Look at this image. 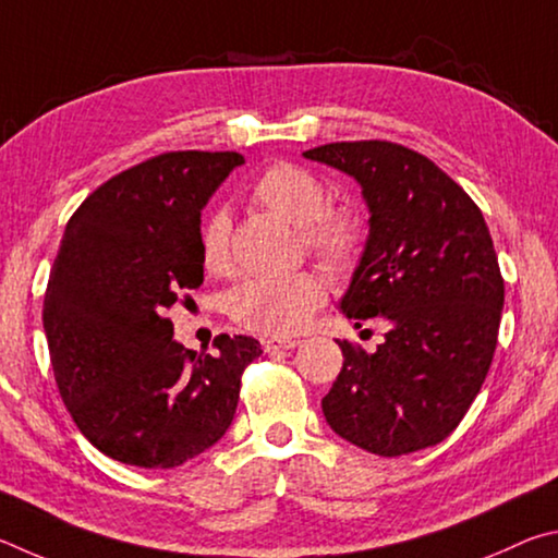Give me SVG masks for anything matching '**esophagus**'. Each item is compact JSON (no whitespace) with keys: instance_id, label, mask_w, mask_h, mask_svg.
Masks as SVG:
<instances>
[{"instance_id":"1","label":"esophagus","mask_w":558,"mask_h":558,"mask_svg":"<svg viewBox=\"0 0 558 558\" xmlns=\"http://www.w3.org/2000/svg\"><path fill=\"white\" fill-rule=\"evenodd\" d=\"M262 345H264V353L274 355V353H281V350L296 348L299 340L296 338H264Z\"/></svg>"}]
</instances>
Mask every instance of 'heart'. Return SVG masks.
<instances>
[{
	"label": "heart",
	"mask_w": 558,
	"mask_h": 558,
	"mask_svg": "<svg viewBox=\"0 0 558 558\" xmlns=\"http://www.w3.org/2000/svg\"><path fill=\"white\" fill-rule=\"evenodd\" d=\"M252 198L301 228L306 247L330 269H350L363 244L360 220L348 210L328 208L324 181L294 163H274L252 183ZM201 262L205 271H230V220L213 213L201 228ZM326 301V281L316 271L287 277H252L230 294L234 324L264 336H291L308 324Z\"/></svg>",
	"instance_id": "1"
}]
</instances>
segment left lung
<instances>
[{
	"mask_svg": "<svg viewBox=\"0 0 558 558\" xmlns=\"http://www.w3.org/2000/svg\"><path fill=\"white\" fill-rule=\"evenodd\" d=\"M304 156L363 189L369 232L338 306L355 328L367 318L389 326L375 353L338 340L343 369L320 402L326 422L387 458L441 444L481 392L505 304L483 213L407 146L336 142Z\"/></svg>",
	"mask_w": 558,
	"mask_h": 558,
	"instance_id": "1",
	"label": "left lung"
}]
</instances>
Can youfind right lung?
I'll return each instance as SVG.
<instances>
[{
    "mask_svg": "<svg viewBox=\"0 0 558 558\" xmlns=\"http://www.w3.org/2000/svg\"><path fill=\"white\" fill-rule=\"evenodd\" d=\"M238 151H169L122 171L68 220L44 299L58 392L97 451L175 468L232 424L259 340L218 336L215 353L173 340L166 318L203 284L201 210Z\"/></svg>",
    "mask_w": 558,
    "mask_h": 558,
    "instance_id": "right-lung-1",
    "label": "right lung"
}]
</instances>
